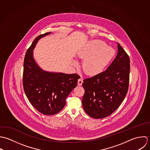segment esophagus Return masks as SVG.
<instances>
[{
    "label": "esophagus",
    "instance_id": "1",
    "mask_svg": "<svg viewBox=\"0 0 150 150\" xmlns=\"http://www.w3.org/2000/svg\"><path fill=\"white\" fill-rule=\"evenodd\" d=\"M82 83H83L82 79H79L78 81V85L79 86H81L82 85Z\"/></svg>",
    "mask_w": 150,
    "mask_h": 150
}]
</instances>
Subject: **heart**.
I'll use <instances>...</instances> for the list:
<instances>
[{
	"mask_svg": "<svg viewBox=\"0 0 150 150\" xmlns=\"http://www.w3.org/2000/svg\"><path fill=\"white\" fill-rule=\"evenodd\" d=\"M115 50L107 46L99 39H93L87 42L78 52V58L83 60L82 68L85 74L95 76L101 73L115 55ZM76 60L73 61V65L77 66Z\"/></svg>",
	"mask_w": 150,
	"mask_h": 150,
	"instance_id": "obj_1",
	"label": "heart"
}]
</instances>
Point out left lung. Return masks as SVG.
<instances>
[{
    "instance_id": "1",
    "label": "left lung",
    "mask_w": 150,
    "mask_h": 150,
    "mask_svg": "<svg viewBox=\"0 0 150 150\" xmlns=\"http://www.w3.org/2000/svg\"><path fill=\"white\" fill-rule=\"evenodd\" d=\"M118 53L107 69L83 80L85 94L82 105L93 118H105L113 113L123 101L129 87L130 59L118 43Z\"/></svg>"
}]
</instances>
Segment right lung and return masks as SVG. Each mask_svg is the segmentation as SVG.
<instances>
[{
	"label": "right lung",
	"instance_id": "1",
	"mask_svg": "<svg viewBox=\"0 0 150 150\" xmlns=\"http://www.w3.org/2000/svg\"><path fill=\"white\" fill-rule=\"evenodd\" d=\"M36 37L27 50L24 61L23 87L32 105L40 113L51 115L61 111L65 100L76 86L80 76L76 74L48 72L43 70L33 58V50L38 40L50 34Z\"/></svg>",
	"mask_w": 150,
	"mask_h": 150
}]
</instances>
